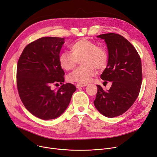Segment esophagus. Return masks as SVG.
<instances>
[{"instance_id":"1","label":"esophagus","mask_w":157,"mask_h":157,"mask_svg":"<svg viewBox=\"0 0 157 157\" xmlns=\"http://www.w3.org/2000/svg\"><path fill=\"white\" fill-rule=\"evenodd\" d=\"M87 86V84H83V83H77V84H76V86L77 88H81V87H84V86Z\"/></svg>"}]
</instances>
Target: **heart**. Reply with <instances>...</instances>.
I'll return each mask as SVG.
<instances>
[{"label":"heart","mask_w":157,"mask_h":157,"mask_svg":"<svg viewBox=\"0 0 157 157\" xmlns=\"http://www.w3.org/2000/svg\"><path fill=\"white\" fill-rule=\"evenodd\" d=\"M71 52L65 51L59 55L60 66L69 71L74 68L81 59L82 64L67 75V79L71 82L85 84L95 75V67L105 69L108 61V54L105 48L98 47L97 44L88 39H81L70 46Z\"/></svg>","instance_id":"1"}]
</instances>
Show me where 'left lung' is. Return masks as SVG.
<instances>
[{"mask_svg": "<svg viewBox=\"0 0 157 157\" xmlns=\"http://www.w3.org/2000/svg\"><path fill=\"white\" fill-rule=\"evenodd\" d=\"M97 37L105 41L109 53L107 67L100 78L112 84L107 91L97 85L93 103L100 113L112 118L126 112L138 98L142 82L141 60L136 50L124 36L111 33Z\"/></svg>", "mask_w": 157, "mask_h": 157, "instance_id": "obj_1", "label": "left lung"}]
</instances>
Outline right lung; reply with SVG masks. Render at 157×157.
Segmentation results:
<instances>
[{
	"label": "right lung",
	"instance_id": "1",
	"mask_svg": "<svg viewBox=\"0 0 157 157\" xmlns=\"http://www.w3.org/2000/svg\"><path fill=\"white\" fill-rule=\"evenodd\" d=\"M64 38L42 37L24 48L17 66V87L26 109L43 120L56 119L63 113L76 90L71 83L57 90L51 85L64 81L59 57Z\"/></svg>",
	"mask_w": 157,
	"mask_h": 157
}]
</instances>
